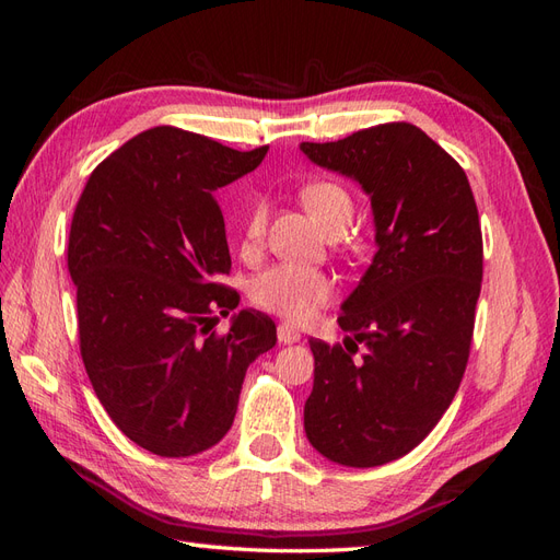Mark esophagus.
Returning a JSON list of instances; mask_svg holds the SVG:
<instances>
[{"instance_id": "1", "label": "esophagus", "mask_w": 560, "mask_h": 560, "mask_svg": "<svg viewBox=\"0 0 560 560\" xmlns=\"http://www.w3.org/2000/svg\"><path fill=\"white\" fill-rule=\"evenodd\" d=\"M277 337H279L281 343H295V341H301V331L289 323H281L277 327Z\"/></svg>"}]
</instances>
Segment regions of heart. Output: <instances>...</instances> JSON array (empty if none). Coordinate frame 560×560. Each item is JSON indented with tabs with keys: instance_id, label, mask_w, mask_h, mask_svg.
Here are the masks:
<instances>
[{
	"instance_id": "b5f03b06",
	"label": "heart",
	"mask_w": 560,
	"mask_h": 560,
	"mask_svg": "<svg viewBox=\"0 0 560 560\" xmlns=\"http://www.w3.org/2000/svg\"><path fill=\"white\" fill-rule=\"evenodd\" d=\"M301 201L313 213L315 221L323 225L329 235L347 231L353 219L355 201L351 189L335 177H317L301 187ZM269 209L261 199L249 205L243 221V243L245 257L259 253L267 233ZM337 291V281L329 271L307 269L295 265H273L265 269L249 283V301L261 311L277 313L291 323H305L313 317L319 305L331 301Z\"/></svg>"
}]
</instances>
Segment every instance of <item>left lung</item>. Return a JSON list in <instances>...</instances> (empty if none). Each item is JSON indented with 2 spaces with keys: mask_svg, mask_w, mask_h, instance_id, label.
<instances>
[{
  "mask_svg": "<svg viewBox=\"0 0 560 560\" xmlns=\"http://www.w3.org/2000/svg\"><path fill=\"white\" fill-rule=\"evenodd\" d=\"M313 163L371 195L377 253L337 323L349 339H311V445L347 467L404 457L433 431L469 361L483 277L479 209L467 173L411 122L303 141ZM369 349L354 359L358 343Z\"/></svg>",
  "mask_w": 560,
  "mask_h": 560,
  "instance_id": "left-lung-1",
  "label": "left lung"
}]
</instances>
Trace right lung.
<instances>
[{
  "mask_svg": "<svg viewBox=\"0 0 560 560\" xmlns=\"http://www.w3.org/2000/svg\"><path fill=\"white\" fill-rule=\"evenodd\" d=\"M269 147L235 151L161 125L96 165L71 219L79 349L113 423L159 457H189L229 433L247 365L277 343L241 303L213 189L255 171Z\"/></svg>",
  "mask_w": 560,
  "mask_h": 560,
  "instance_id": "obj_1",
  "label": "right lung"
}]
</instances>
